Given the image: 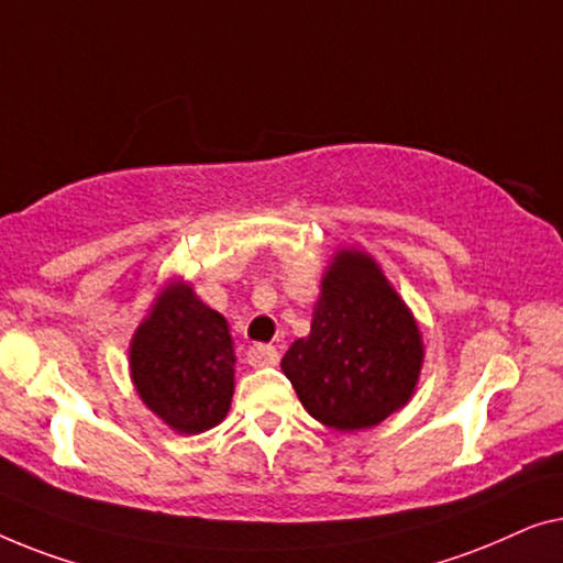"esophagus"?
<instances>
[{
    "label": "esophagus",
    "instance_id": "obj_1",
    "mask_svg": "<svg viewBox=\"0 0 563 563\" xmlns=\"http://www.w3.org/2000/svg\"><path fill=\"white\" fill-rule=\"evenodd\" d=\"M278 360H280V354L271 344H255L247 352V364H250V367H255V369H260V367H275V364H278Z\"/></svg>",
    "mask_w": 563,
    "mask_h": 563
}]
</instances>
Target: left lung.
I'll return each mask as SVG.
<instances>
[{
    "instance_id": "obj_1",
    "label": "left lung",
    "mask_w": 563,
    "mask_h": 563,
    "mask_svg": "<svg viewBox=\"0 0 563 563\" xmlns=\"http://www.w3.org/2000/svg\"><path fill=\"white\" fill-rule=\"evenodd\" d=\"M423 354L421 327L383 267L342 247L323 271L311 334L290 344L280 367L316 421L350 433L408 406Z\"/></svg>"
}]
</instances>
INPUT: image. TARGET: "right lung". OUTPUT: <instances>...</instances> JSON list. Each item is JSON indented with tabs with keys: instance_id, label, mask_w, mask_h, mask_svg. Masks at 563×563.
Here are the masks:
<instances>
[{
	"instance_id": "obj_1",
	"label": "right lung",
	"mask_w": 563,
	"mask_h": 563,
	"mask_svg": "<svg viewBox=\"0 0 563 563\" xmlns=\"http://www.w3.org/2000/svg\"><path fill=\"white\" fill-rule=\"evenodd\" d=\"M234 362L227 319L180 278L157 290L130 342V377L140 400L184 437L224 421Z\"/></svg>"
}]
</instances>
